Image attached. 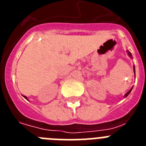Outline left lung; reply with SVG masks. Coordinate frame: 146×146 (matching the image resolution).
Instances as JSON below:
<instances>
[{
	"label": "left lung",
	"mask_w": 146,
	"mask_h": 146,
	"mask_svg": "<svg viewBox=\"0 0 146 146\" xmlns=\"http://www.w3.org/2000/svg\"><path fill=\"white\" fill-rule=\"evenodd\" d=\"M126 52H127V53H128L129 56L130 58H132V55H131V52H129V51H128V50H127V51H126ZM133 70H134V73H135V66H133ZM132 88H133V87H132ZM132 88H131L130 89V90H129V91H128V92H127V93H126V94H125V95H124V97H126V96H128L129 94H130V92H131V90H132Z\"/></svg>",
	"instance_id": "1"
}]
</instances>
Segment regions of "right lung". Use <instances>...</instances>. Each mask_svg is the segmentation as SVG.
<instances>
[{"label":"right lung","instance_id":"1","mask_svg":"<svg viewBox=\"0 0 146 146\" xmlns=\"http://www.w3.org/2000/svg\"><path fill=\"white\" fill-rule=\"evenodd\" d=\"M23 97L25 98V99H26L27 100H28V98H27V96H23Z\"/></svg>","mask_w":146,"mask_h":146}]
</instances>
